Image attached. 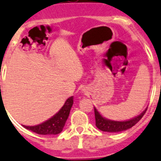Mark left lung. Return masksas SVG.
I'll return each instance as SVG.
<instances>
[{"label": "left lung", "instance_id": "1", "mask_svg": "<svg viewBox=\"0 0 161 161\" xmlns=\"http://www.w3.org/2000/svg\"><path fill=\"white\" fill-rule=\"evenodd\" d=\"M145 109L144 112L140 114L137 117L134 118L132 119L127 120V121H113V120L106 119L104 118H103L100 115V114L98 112V110L94 108V114H95V121H96V126L98 129H99L102 131L104 132H120V131H124L128 129L132 128L134 125H135L139 121H140L142 117L145 115Z\"/></svg>", "mask_w": 161, "mask_h": 161}]
</instances>
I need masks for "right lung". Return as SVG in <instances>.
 I'll use <instances>...</instances> for the list:
<instances>
[{"mask_svg":"<svg viewBox=\"0 0 161 161\" xmlns=\"http://www.w3.org/2000/svg\"><path fill=\"white\" fill-rule=\"evenodd\" d=\"M73 103V97H70L67 99L64 105L59 110V112L57 113L50 119L36 126H24V127L26 130H31L38 135H58L63 131Z\"/></svg>","mask_w":161,"mask_h":161,"instance_id":"right-lung-1","label":"right lung"}]
</instances>
